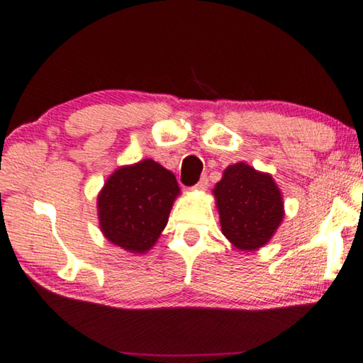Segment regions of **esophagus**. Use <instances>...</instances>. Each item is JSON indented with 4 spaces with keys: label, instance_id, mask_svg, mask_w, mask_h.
Returning <instances> with one entry per match:
<instances>
[{
    "label": "esophagus",
    "instance_id": "34e87169",
    "mask_svg": "<svg viewBox=\"0 0 363 363\" xmlns=\"http://www.w3.org/2000/svg\"><path fill=\"white\" fill-rule=\"evenodd\" d=\"M206 187H208V179L203 176L199 182L195 184V186H194L192 189H194V190H206Z\"/></svg>",
    "mask_w": 363,
    "mask_h": 363
}]
</instances>
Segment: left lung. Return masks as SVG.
I'll return each instance as SVG.
<instances>
[{
	"instance_id": "8db88e82",
	"label": "left lung",
	"mask_w": 363,
	"mask_h": 363,
	"mask_svg": "<svg viewBox=\"0 0 363 363\" xmlns=\"http://www.w3.org/2000/svg\"><path fill=\"white\" fill-rule=\"evenodd\" d=\"M213 194L220 230L238 250L264 247L284 219V199L272 176L243 162L225 168Z\"/></svg>"
}]
</instances>
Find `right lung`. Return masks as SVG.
<instances>
[{
  "label": "right lung",
  "instance_id": "1",
  "mask_svg": "<svg viewBox=\"0 0 363 363\" xmlns=\"http://www.w3.org/2000/svg\"><path fill=\"white\" fill-rule=\"evenodd\" d=\"M179 192L176 176L150 158L118 168L97 195L104 237L130 253H145L167 227Z\"/></svg>",
  "mask_w": 363,
  "mask_h": 363
}]
</instances>
